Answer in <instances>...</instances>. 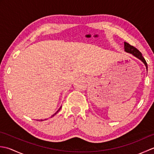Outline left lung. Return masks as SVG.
<instances>
[{
	"instance_id": "left-lung-1",
	"label": "left lung",
	"mask_w": 154,
	"mask_h": 154,
	"mask_svg": "<svg viewBox=\"0 0 154 154\" xmlns=\"http://www.w3.org/2000/svg\"><path fill=\"white\" fill-rule=\"evenodd\" d=\"M124 50H125V51L126 52H128V53L132 54L134 55V56H136V57H138V59H140V60H141L143 62V63L145 64L147 70H148V65H147V63H146V61L145 60V59H144V57L142 56V53L138 50V49L136 48L135 47L132 46V45L129 44L128 43L124 42Z\"/></svg>"
}]
</instances>
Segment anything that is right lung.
<instances>
[{"label":"right lung","instance_id":"1","mask_svg":"<svg viewBox=\"0 0 154 154\" xmlns=\"http://www.w3.org/2000/svg\"><path fill=\"white\" fill-rule=\"evenodd\" d=\"M61 107H62V106H61V107L60 108V109H58V110L57 111V112H55V114H54V115H52V116H54V115H55V114H57V112H59V111H60V109H61ZM52 116H51V117H52ZM45 120H46V119H45ZM42 120H41V121H42Z\"/></svg>","mask_w":154,"mask_h":154}]
</instances>
